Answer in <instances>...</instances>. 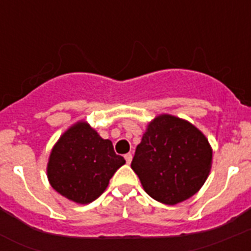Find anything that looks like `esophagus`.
Here are the masks:
<instances>
[{"label": "esophagus", "instance_id": "esophagus-1", "mask_svg": "<svg viewBox=\"0 0 251 251\" xmlns=\"http://www.w3.org/2000/svg\"><path fill=\"white\" fill-rule=\"evenodd\" d=\"M125 160L127 164H130V163H131V160H133V155H131V153H126Z\"/></svg>", "mask_w": 251, "mask_h": 251}]
</instances>
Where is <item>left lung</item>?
Masks as SVG:
<instances>
[{"label":"left lung","instance_id":"obj_1","mask_svg":"<svg viewBox=\"0 0 251 251\" xmlns=\"http://www.w3.org/2000/svg\"><path fill=\"white\" fill-rule=\"evenodd\" d=\"M211 165L212 147L206 135L186 120L167 113L149 122L131 161L146 193L168 206L198 193Z\"/></svg>","mask_w":251,"mask_h":251}]
</instances>
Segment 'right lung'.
Listing matches in <instances>:
<instances>
[{
    "label": "right lung",
    "mask_w": 251,
    "mask_h": 251,
    "mask_svg": "<svg viewBox=\"0 0 251 251\" xmlns=\"http://www.w3.org/2000/svg\"><path fill=\"white\" fill-rule=\"evenodd\" d=\"M125 159L116 155L109 139H102L87 121H78L54 143L47 176L50 186L69 201L87 204L105 191Z\"/></svg>",
    "instance_id": "add662e5"
}]
</instances>
